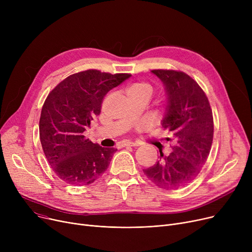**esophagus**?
I'll return each instance as SVG.
<instances>
[{"mask_svg":"<svg viewBox=\"0 0 252 252\" xmlns=\"http://www.w3.org/2000/svg\"><path fill=\"white\" fill-rule=\"evenodd\" d=\"M139 143H136V142H129V141H126V142H124L123 143V147H136V146H139Z\"/></svg>","mask_w":252,"mask_h":252,"instance_id":"1","label":"esophagus"}]
</instances>
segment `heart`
Segmentation results:
<instances>
[{"label": "heart", "instance_id": "1", "mask_svg": "<svg viewBox=\"0 0 252 252\" xmlns=\"http://www.w3.org/2000/svg\"><path fill=\"white\" fill-rule=\"evenodd\" d=\"M153 87L148 84V83H136L134 85H131L128 90L127 93L130 94V93H136V94H147L151 97V95L153 94ZM138 127H142V126H138Z\"/></svg>", "mask_w": 252, "mask_h": 252}]
</instances>
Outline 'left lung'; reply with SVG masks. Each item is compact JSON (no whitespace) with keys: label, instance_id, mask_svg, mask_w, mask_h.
<instances>
[{"label":"left lung","instance_id":"1","mask_svg":"<svg viewBox=\"0 0 252 252\" xmlns=\"http://www.w3.org/2000/svg\"><path fill=\"white\" fill-rule=\"evenodd\" d=\"M163 82L167 105L162 126L171 131L176 144L168 156L144 169L161 189L174 190L191 183L205 164L214 139V117L204 91L183 71L152 70Z\"/></svg>","mask_w":252,"mask_h":252}]
</instances>
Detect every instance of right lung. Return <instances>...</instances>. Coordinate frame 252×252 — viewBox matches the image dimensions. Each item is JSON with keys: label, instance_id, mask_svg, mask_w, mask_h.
Returning <instances> with one entry per match:
<instances>
[{"label": "right lung", "instance_id": "obj_1", "mask_svg": "<svg viewBox=\"0 0 252 252\" xmlns=\"http://www.w3.org/2000/svg\"><path fill=\"white\" fill-rule=\"evenodd\" d=\"M130 75L88 69L67 76L49 93L39 118V139L49 164L62 181L86 186L108 168L116 149L94 144L84 131L100 114L105 95Z\"/></svg>", "mask_w": 252, "mask_h": 252}]
</instances>
